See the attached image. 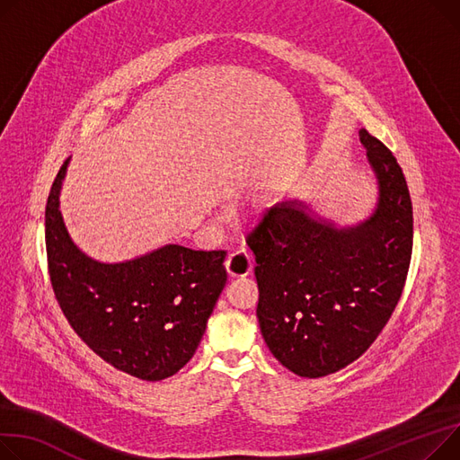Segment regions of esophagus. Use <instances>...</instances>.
I'll use <instances>...</instances> for the list:
<instances>
[{
    "label": "esophagus",
    "mask_w": 460,
    "mask_h": 460,
    "mask_svg": "<svg viewBox=\"0 0 460 460\" xmlns=\"http://www.w3.org/2000/svg\"><path fill=\"white\" fill-rule=\"evenodd\" d=\"M226 268L233 278H246L253 270V259L246 250H236L227 257Z\"/></svg>",
    "instance_id": "34e87169"
}]
</instances>
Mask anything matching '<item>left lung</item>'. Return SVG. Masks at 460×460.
<instances>
[{
  "label": "left lung",
  "mask_w": 460,
  "mask_h": 460,
  "mask_svg": "<svg viewBox=\"0 0 460 460\" xmlns=\"http://www.w3.org/2000/svg\"><path fill=\"white\" fill-rule=\"evenodd\" d=\"M360 142L379 179L370 220L334 229L297 203H281L262 212L246 236L264 342L301 377H323L357 360L390 320L407 281L412 201L403 170L366 129Z\"/></svg>",
  "instance_id": "obj_1"
}]
</instances>
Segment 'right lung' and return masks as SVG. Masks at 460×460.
<instances>
[{
	"label": "right lung",
	"instance_id": "1",
	"mask_svg": "<svg viewBox=\"0 0 460 460\" xmlns=\"http://www.w3.org/2000/svg\"><path fill=\"white\" fill-rule=\"evenodd\" d=\"M60 166L46 203L49 281L60 311L79 339L116 370L142 381L177 374L198 349L226 287L227 252L170 243L119 264L83 255L58 210Z\"/></svg>",
	"mask_w": 460,
	"mask_h": 460
}]
</instances>
